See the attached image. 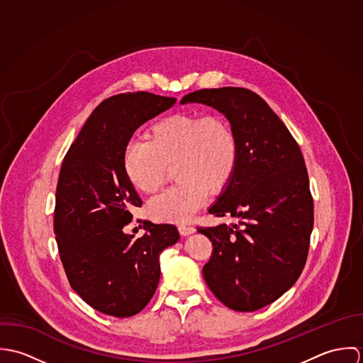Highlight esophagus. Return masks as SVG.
Segmentation results:
<instances>
[{
    "mask_svg": "<svg viewBox=\"0 0 363 363\" xmlns=\"http://www.w3.org/2000/svg\"><path fill=\"white\" fill-rule=\"evenodd\" d=\"M179 232L182 236H189L196 232V228L190 226V225H179Z\"/></svg>",
    "mask_w": 363,
    "mask_h": 363,
    "instance_id": "esophagus-1",
    "label": "esophagus"
}]
</instances>
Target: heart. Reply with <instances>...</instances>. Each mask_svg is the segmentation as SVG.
I'll use <instances>...</instances> for the list:
<instances>
[{
  "label": "heart",
  "instance_id": "b5f03b06",
  "mask_svg": "<svg viewBox=\"0 0 363 363\" xmlns=\"http://www.w3.org/2000/svg\"><path fill=\"white\" fill-rule=\"evenodd\" d=\"M239 159L232 125L220 116L177 113L157 120L148 141H131L124 151V172L144 194H155L174 164L179 183L154 199L148 212L156 220L186 222L207 199L230 182Z\"/></svg>",
  "mask_w": 363,
  "mask_h": 363
}]
</instances>
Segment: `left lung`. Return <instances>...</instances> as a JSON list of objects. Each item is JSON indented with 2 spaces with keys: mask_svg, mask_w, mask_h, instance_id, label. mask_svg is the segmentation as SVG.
Wrapping results in <instances>:
<instances>
[{
  "mask_svg": "<svg viewBox=\"0 0 363 363\" xmlns=\"http://www.w3.org/2000/svg\"><path fill=\"white\" fill-rule=\"evenodd\" d=\"M182 104L213 107L238 137L236 170L209 208L238 222L199 228L213 246L203 275L229 309L259 311L292 288L308 259L313 199L305 159L281 118L249 89H200Z\"/></svg>",
  "mask_w": 363,
  "mask_h": 363,
  "instance_id": "obj_1",
  "label": "left lung"
}]
</instances>
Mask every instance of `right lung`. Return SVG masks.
I'll list each match as a JSON object with an SVG mask.
<instances>
[{
	"instance_id": "add662e5",
	"label": "right lung",
	"mask_w": 363,
	"mask_h": 363,
	"mask_svg": "<svg viewBox=\"0 0 363 363\" xmlns=\"http://www.w3.org/2000/svg\"><path fill=\"white\" fill-rule=\"evenodd\" d=\"M176 104L150 92L111 96L88 117L62 160L54 233L71 288L95 311L131 317L155 294L160 253L180 235L174 225L145 220L135 239L124 232L130 208L143 201L124 172L134 131Z\"/></svg>"
}]
</instances>
